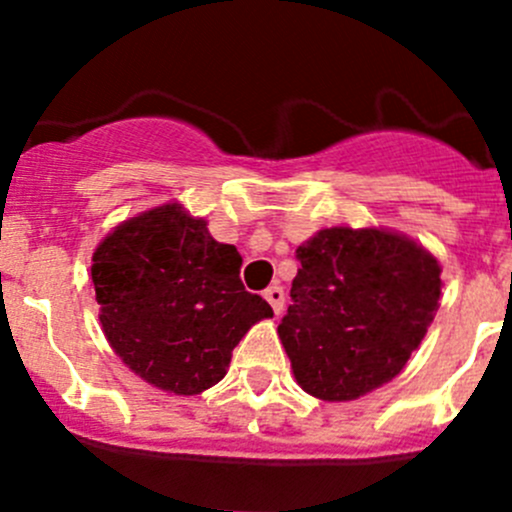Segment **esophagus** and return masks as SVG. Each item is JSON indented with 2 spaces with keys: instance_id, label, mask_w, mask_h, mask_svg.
<instances>
[{
  "instance_id": "34e87169",
  "label": "esophagus",
  "mask_w": 512,
  "mask_h": 512,
  "mask_svg": "<svg viewBox=\"0 0 512 512\" xmlns=\"http://www.w3.org/2000/svg\"><path fill=\"white\" fill-rule=\"evenodd\" d=\"M265 299L270 302L272 312L275 314H282V309H285V289L280 285H272L265 289Z\"/></svg>"
}]
</instances>
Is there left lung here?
<instances>
[{
	"mask_svg": "<svg viewBox=\"0 0 512 512\" xmlns=\"http://www.w3.org/2000/svg\"><path fill=\"white\" fill-rule=\"evenodd\" d=\"M297 260L277 327L297 384L322 401H354L399 376L438 309L436 257L384 227H327Z\"/></svg>",
	"mask_w": 512,
	"mask_h": 512,
	"instance_id": "1",
	"label": "left lung"
}]
</instances>
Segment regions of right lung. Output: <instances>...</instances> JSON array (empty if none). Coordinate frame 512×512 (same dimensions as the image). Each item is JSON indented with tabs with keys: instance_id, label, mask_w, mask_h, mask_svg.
Returning a JSON list of instances; mask_svg holds the SVG:
<instances>
[{
	"instance_id": "add662e5",
	"label": "right lung",
	"mask_w": 512,
	"mask_h": 512,
	"mask_svg": "<svg viewBox=\"0 0 512 512\" xmlns=\"http://www.w3.org/2000/svg\"><path fill=\"white\" fill-rule=\"evenodd\" d=\"M91 262L108 344L168 394L218 384L247 329L272 317L260 294L245 292L235 245L213 240L208 223L180 203L123 220Z\"/></svg>"
}]
</instances>
